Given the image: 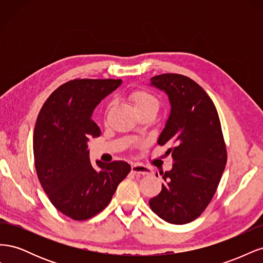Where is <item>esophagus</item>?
Wrapping results in <instances>:
<instances>
[{
    "label": "esophagus",
    "instance_id": "34e87169",
    "mask_svg": "<svg viewBox=\"0 0 263 263\" xmlns=\"http://www.w3.org/2000/svg\"><path fill=\"white\" fill-rule=\"evenodd\" d=\"M132 172L135 174H138V176H151L154 173L153 169L149 168V166L141 164V163H135L132 166Z\"/></svg>",
    "mask_w": 263,
    "mask_h": 263
}]
</instances>
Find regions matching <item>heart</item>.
<instances>
[{
	"instance_id": "1",
	"label": "heart",
	"mask_w": 263,
	"mask_h": 263,
	"mask_svg": "<svg viewBox=\"0 0 263 263\" xmlns=\"http://www.w3.org/2000/svg\"><path fill=\"white\" fill-rule=\"evenodd\" d=\"M128 98L138 113L147 109H154L157 112V109L159 107V101L156 95L148 91L147 89H144V87L132 91ZM109 106L110 105L107 106V109L109 108Z\"/></svg>"
}]
</instances>
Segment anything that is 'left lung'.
I'll list each match as a JSON object with an SVG mask.
<instances>
[{"label":"left lung","mask_w":263,"mask_h":263,"mask_svg":"<svg viewBox=\"0 0 263 263\" xmlns=\"http://www.w3.org/2000/svg\"><path fill=\"white\" fill-rule=\"evenodd\" d=\"M150 81L168 94L171 103L158 144L172 146L166 154L174 163L161 173L165 183L149 205L165 221L187 224L208 208L225 170L227 150L220 121L209 94L192 79L163 73Z\"/></svg>","instance_id":"obj_1"}]
</instances>
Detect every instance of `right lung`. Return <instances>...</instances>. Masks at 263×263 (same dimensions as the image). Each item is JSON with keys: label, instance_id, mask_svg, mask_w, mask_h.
Wrapping results in <instances>:
<instances>
[{"label": "right lung", "instance_id": "obj_1", "mask_svg": "<svg viewBox=\"0 0 263 263\" xmlns=\"http://www.w3.org/2000/svg\"><path fill=\"white\" fill-rule=\"evenodd\" d=\"M121 79H74L47 99L34 130V159L39 182L52 205L74 220L104 210L130 172L125 161L90 162L87 140L101 130L92 112Z\"/></svg>", "mask_w": 263, "mask_h": 263}]
</instances>
